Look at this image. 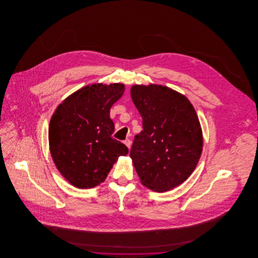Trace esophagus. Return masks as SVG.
<instances>
[{
    "label": "esophagus",
    "mask_w": 258,
    "mask_h": 258,
    "mask_svg": "<svg viewBox=\"0 0 258 258\" xmlns=\"http://www.w3.org/2000/svg\"><path fill=\"white\" fill-rule=\"evenodd\" d=\"M123 143H124V145H125L126 147L128 148V149H130L131 146H132V141H131V139H128V138H127V139H125V140L123 141Z\"/></svg>",
    "instance_id": "obj_1"
}]
</instances>
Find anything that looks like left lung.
Returning <instances> with one entry per match:
<instances>
[{
	"label": "left lung",
	"instance_id": "left-lung-1",
	"mask_svg": "<svg viewBox=\"0 0 258 258\" xmlns=\"http://www.w3.org/2000/svg\"><path fill=\"white\" fill-rule=\"evenodd\" d=\"M131 95L143 120L131 158L140 182L157 191L171 190L191 175L203 148L197 112L183 94L162 85H134Z\"/></svg>",
	"mask_w": 258,
	"mask_h": 258
}]
</instances>
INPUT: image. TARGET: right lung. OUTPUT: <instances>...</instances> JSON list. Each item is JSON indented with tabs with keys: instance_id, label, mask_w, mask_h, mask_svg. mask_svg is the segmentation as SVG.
<instances>
[{
	"instance_id": "obj_1",
	"label": "right lung",
	"mask_w": 258,
	"mask_h": 258,
	"mask_svg": "<svg viewBox=\"0 0 258 258\" xmlns=\"http://www.w3.org/2000/svg\"><path fill=\"white\" fill-rule=\"evenodd\" d=\"M124 89L123 83L87 85L64 98L51 117V157L61 176L77 188L104 182L119 157L128 153L112 137L110 118L111 106Z\"/></svg>"
}]
</instances>
